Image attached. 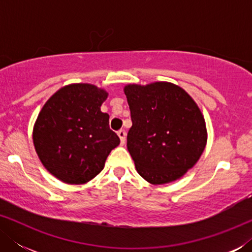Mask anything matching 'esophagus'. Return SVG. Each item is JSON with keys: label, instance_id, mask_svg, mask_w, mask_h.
Masks as SVG:
<instances>
[{"label": "esophagus", "instance_id": "esophagus-1", "mask_svg": "<svg viewBox=\"0 0 252 252\" xmlns=\"http://www.w3.org/2000/svg\"><path fill=\"white\" fill-rule=\"evenodd\" d=\"M117 134H118V136H119V139H120V143L125 144V142H126V132H125V130L120 129Z\"/></svg>", "mask_w": 252, "mask_h": 252}]
</instances>
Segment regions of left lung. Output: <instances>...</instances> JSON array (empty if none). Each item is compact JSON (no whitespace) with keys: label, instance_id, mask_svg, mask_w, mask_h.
Wrapping results in <instances>:
<instances>
[{"label":"left lung","instance_id":"1","mask_svg":"<svg viewBox=\"0 0 252 252\" xmlns=\"http://www.w3.org/2000/svg\"><path fill=\"white\" fill-rule=\"evenodd\" d=\"M124 92L133 123L127 149L137 173L153 185L180 179L197 163L208 140L197 104L171 82L127 85Z\"/></svg>","mask_w":252,"mask_h":252}]
</instances>
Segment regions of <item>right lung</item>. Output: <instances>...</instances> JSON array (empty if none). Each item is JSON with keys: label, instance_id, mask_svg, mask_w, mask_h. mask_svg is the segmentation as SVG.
Segmentation results:
<instances>
[{"label": "right lung", "instance_id": "obj_1", "mask_svg": "<svg viewBox=\"0 0 252 252\" xmlns=\"http://www.w3.org/2000/svg\"><path fill=\"white\" fill-rule=\"evenodd\" d=\"M108 97L91 84H72L46 102L33 128V143L43 166L58 180L82 185L95 178L120 140L101 111Z\"/></svg>", "mask_w": 252, "mask_h": 252}]
</instances>
